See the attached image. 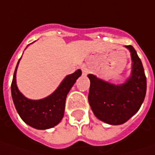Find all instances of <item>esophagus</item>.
Here are the masks:
<instances>
[{
	"instance_id": "34e87169",
	"label": "esophagus",
	"mask_w": 155,
	"mask_h": 155,
	"mask_svg": "<svg viewBox=\"0 0 155 155\" xmlns=\"http://www.w3.org/2000/svg\"><path fill=\"white\" fill-rule=\"evenodd\" d=\"M81 70H82V72H83V74L86 75L89 73V71H90V70L88 68V66L85 65V64H84V65H82V67H81Z\"/></svg>"
}]
</instances>
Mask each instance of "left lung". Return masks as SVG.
I'll list each match as a JSON object with an SVG mask.
<instances>
[{
	"instance_id": "1",
	"label": "left lung",
	"mask_w": 155,
	"mask_h": 155,
	"mask_svg": "<svg viewBox=\"0 0 155 155\" xmlns=\"http://www.w3.org/2000/svg\"><path fill=\"white\" fill-rule=\"evenodd\" d=\"M131 54V76L122 84H113L89 74L91 81L88 96L94 115L111 125L126 122L139 110L147 91V78L140 58L132 45H125Z\"/></svg>"
}]
</instances>
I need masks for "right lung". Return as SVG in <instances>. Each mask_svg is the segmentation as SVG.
<instances>
[{
  "label": "right lung",
  "instance_id": "1",
  "mask_svg": "<svg viewBox=\"0 0 155 155\" xmlns=\"http://www.w3.org/2000/svg\"><path fill=\"white\" fill-rule=\"evenodd\" d=\"M21 59V58H20ZM17 63L11 84L12 98L19 116L27 123L37 129L53 128L62 120L64 113L66 96L76 80L82 74L81 70L64 78L54 92L40 100H31L24 97L16 84V71L20 62Z\"/></svg>",
  "mask_w": 155,
  "mask_h": 155
}]
</instances>
